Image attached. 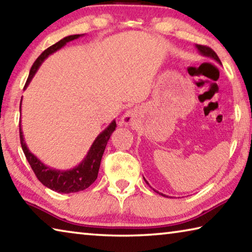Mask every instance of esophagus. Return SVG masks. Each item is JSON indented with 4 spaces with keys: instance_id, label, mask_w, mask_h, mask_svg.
I'll return each instance as SVG.
<instances>
[{
    "instance_id": "1",
    "label": "esophagus",
    "mask_w": 252,
    "mask_h": 252,
    "mask_svg": "<svg viewBox=\"0 0 252 252\" xmlns=\"http://www.w3.org/2000/svg\"><path fill=\"white\" fill-rule=\"evenodd\" d=\"M136 119H137V114H136V111L133 109H129L125 111V114L123 115L121 123L125 126H133L136 123Z\"/></svg>"
}]
</instances>
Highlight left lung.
<instances>
[{
  "label": "left lung",
  "instance_id": "8db88e82",
  "mask_svg": "<svg viewBox=\"0 0 252 252\" xmlns=\"http://www.w3.org/2000/svg\"><path fill=\"white\" fill-rule=\"evenodd\" d=\"M195 47H196V49H197V51L200 52V55H201V56L207 57V58H210V59H213L214 61H217L218 63L222 64V63H221V61H220V59H219V57L217 56V53L214 52L211 48L205 47V45H200V44H196ZM144 181H145L146 184L150 185V183H148L145 179H144ZM154 191H155L156 193H158V194H160V195H163V196H165V197H168L167 195L163 194V193H160V192H158V191H156V189H154Z\"/></svg>",
  "mask_w": 252,
  "mask_h": 252
}]
</instances>
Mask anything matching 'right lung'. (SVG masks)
Instances as JSON below:
<instances>
[{"label": "right lung", "mask_w": 252, "mask_h": 252, "mask_svg": "<svg viewBox=\"0 0 252 252\" xmlns=\"http://www.w3.org/2000/svg\"><path fill=\"white\" fill-rule=\"evenodd\" d=\"M84 35L85 34H72L65 36V38L58 41L57 43L51 45V47H49L47 50H44L41 53L38 59L34 61V63L32 65L30 73H29L27 84L24 86V89L28 87L29 84H30L32 80V78L34 77L36 71H38V69L40 68V65L42 64L43 61L47 59L49 56L58 50H60L61 48L64 47V45L70 42V41L76 40ZM20 111H21V106H20ZM116 121L114 119V121L97 136L84 159H82L79 164L76 165L73 168H70V170H57V168L48 166V165H45L43 162H41V160L29 150L27 143L24 141L21 122H20V141H21L23 153L26 155L29 164L31 165L34 174L44 187H47L48 189H50L52 191L58 193H75L89 188L90 185L96 181L99 167H100L102 154H104L107 143H108L110 136L113 134V131L116 129Z\"/></svg>", "instance_id": "add662e5"}]
</instances>
